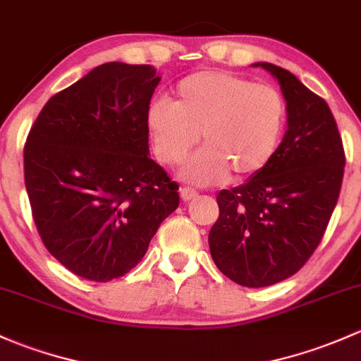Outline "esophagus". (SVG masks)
Wrapping results in <instances>:
<instances>
[{"label":"esophagus","instance_id":"esophagus-1","mask_svg":"<svg viewBox=\"0 0 361 361\" xmlns=\"http://www.w3.org/2000/svg\"><path fill=\"white\" fill-rule=\"evenodd\" d=\"M198 196V191L192 188H180V198L184 200V202H189V200L196 198Z\"/></svg>","mask_w":361,"mask_h":361}]
</instances>
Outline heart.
I'll list each match as a JSON object with an SVG mask.
<instances>
[{"label": "heart", "instance_id": "b5f03b06", "mask_svg": "<svg viewBox=\"0 0 361 361\" xmlns=\"http://www.w3.org/2000/svg\"><path fill=\"white\" fill-rule=\"evenodd\" d=\"M285 125V102L267 83L229 71H198L182 78L172 102L154 100L146 126L154 153L179 165L202 137L203 149L185 163L184 177L214 184L231 176L247 179L269 163Z\"/></svg>", "mask_w": 361, "mask_h": 361}]
</instances>
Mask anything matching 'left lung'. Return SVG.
I'll use <instances>...</instances> for the list:
<instances>
[{"instance_id": "1", "label": "left lung", "mask_w": 361, "mask_h": 361, "mask_svg": "<svg viewBox=\"0 0 361 361\" xmlns=\"http://www.w3.org/2000/svg\"><path fill=\"white\" fill-rule=\"evenodd\" d=\"M287 100V132L273 158L245 184L217 195L208 245L215 266L238 285L269 287L313 255L339 200L343 139L329 104L290 71L257 62Z\"/></svg>"}]
</instances>
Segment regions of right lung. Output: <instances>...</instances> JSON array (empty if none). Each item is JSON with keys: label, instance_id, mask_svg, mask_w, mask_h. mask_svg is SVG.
I'll use <instances>...</instances> for the list:
<instances>
[{"label": "right lung", "instance_id": "1", "mask_svg": "<svg viewBox=\"0 0 361 361\" xmlns=\"http://www.w3.org/2000/svg\"><path fill=\"white\" fill-rule=\"evenodd\" d=\"M153 66L107 62L44 104L24 146L32 219L47 250L92 281L142 261L179 185L149 158Z\"/></svg>", "mask_w": 361, "mask_h": 361}]
</instances>
